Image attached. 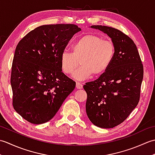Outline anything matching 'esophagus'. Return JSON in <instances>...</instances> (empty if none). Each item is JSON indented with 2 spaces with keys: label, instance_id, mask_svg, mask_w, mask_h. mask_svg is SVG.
<instances>
[{
  "label": "esophagus",
  "instance_id": "1",
  "mask_svg": "<svg viewBox=\"0 0 155 155\" xmlns=\"http://www.w3.org/2000/svg\"><path fill=\"white\" fill-rule=\"evenodd\" d=\"M76 87H77L78 89H81V88H83V84L78 83V82H77V83H76Z\"/></svg>",
  "mask_w": 155,
  "mask_h": 155
}]
</instances>
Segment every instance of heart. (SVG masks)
<instances>
[{
  "mask_svg": "<svg viewBox=\"0 0 155 155\" xmlns=\"http://www.w3.org/2000/svg\"><path fill=\"white\" fill-rule=\"evenodd\" d=\"M116 47L113 42L104 40L99 36L87 35L78 38L72 46V53L62 52L60 58L62 72L71 74L79 65L72 77L84 81L92 76L100 77L106 72L113 63Z\"/></svg>",
  "mask_w": 155,
  "mask_h": 155,
  "instance_id": "1",
  "label": "heart"
}]
</instances>
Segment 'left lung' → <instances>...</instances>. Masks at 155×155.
I'll use <instances>...</instances> for the list:
<instances>
[{"instance_id": "left-lung-1", "label": "left lung", "mask_w": 155, "mask_h": 155, "mask_svg": "<svg viewBox=\"0 0 155 155\" xmlns=\"http://www.w3.org/2000/svg\"><path fill=\"white\" fill-rule=\"evenodd\" d=\"M90 27L107 34L116 47L108 71L83 86L89 120L98 127L110 128L123 123L139 103L143 67L136 45L127 35L106 26Z\"/></svg>"}]
</instances>
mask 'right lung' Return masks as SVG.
<instances>
[{"instance_id": "1", "label": "right lung", "mask_w": 155, "mask_h": 155, "mask_svg": "<svg viewBox=\"0 0 155 155\" xmlns=\"http://www.w3.org/2000/svg\"><path fill=\"white\" fill-rule=\"evenodd\" d=\"M77 25H42L22 38L15 49L11 84L15 110L32 124L54 117L76 83L62 72L60 58Z\"/></svg>"}]
</instances>
